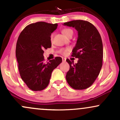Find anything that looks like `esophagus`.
Listing matches in <instances>:
<instances>
[{"label":"esophagus","instance_id":"1","mask_svg":"<svg viewBox=\"0 0 120 120\" xmlns=\"http://www.w3.org/2000/svg\"><path fill=\"white\" fill-rule=\"evenodd\" d=\"M62 60H63V61L65 62L66 61V59L65 57H62Z\"/></svg>","mask_w":120,"mask_h":120}]
</instances>
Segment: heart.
I'll return each instance as SVG.
<instances>
[{
  "label": "heart",
  "mask_w": 120,
  "mask_h": 120,
  "mask_svg": "<svg viewBox=\"0 0 120 120\" xmlns=\"http://www.w3.org/2000/svg\"><path fill=\"white\" fill-rule=\"evenodd\" d=\"M62 32H63V33L64 34L65 36L67 37V38H68L70 35H73V30L71 29H69V28L64 29L63 30V31H62ZM53 34H52L51 35V37H50V39L51 41H52V39H53ZM69 50V49H61L59 50V52L60 53V54L63 55H65L67 53V52H68Z\"/></svg>",
  "instance_id": "obj_1"
}]
</instances>
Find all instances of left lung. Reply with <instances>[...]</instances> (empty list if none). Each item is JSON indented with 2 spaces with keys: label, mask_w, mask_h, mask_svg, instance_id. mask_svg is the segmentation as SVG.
<instances>
[{
  "label": "left lung",
  "mask_w": 120,
  "mask_h": 120,
  "mask_svg": "<svg viewBox=\"0 0 120 120\" xmlns=\"http://www.w3.org/2000/svg\"><path fill=\"white\" fill-rule=\"evenodd\" d=\"M64 25L74 27L78 31L72 57L78 58L77 64L68 59L70 69L66 75L69 86L75 90H84L91 86L99 74L103 65V49L101 36L96 28L89 22L73 20Z\"/></svg>",
  "instance_id": "8db88e82"
}]
</instances>
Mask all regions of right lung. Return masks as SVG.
I'll return each instance as SVG.
<instances>
[{
	"mask_svg": "<svg viewBox=\"0 0 120 120\" xmlns=\"http://www.w3.org/2000/svg\"><path fill=\"white\" fill-rule=\"evenodd\" d=\"M57 24L37 22L26 26L19 35L16 56L22 79L33 91L44 90L49 85L51 73L62 62L60 57L45 63L44 49L51 47L50 36Z\"/></svg>",
	"mask_w": 120,
	"mask_h": 120,
	"instance_id": "obj_1",
	"label": "right lung"
}]
</instances>
